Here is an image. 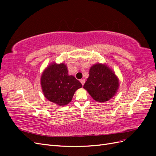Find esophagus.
I'll list each match as a JSON object with an SVG mask.
<instances>
[{"instance_id": "esophagus-1", "label": "esophagus", "mask_w": 156, "mask_h": 156, "mask_svg": "<svg viewBox=\"0 0 156 156\" xmlns=\"http://www.w3.org/2000/svg\"><path fill=\"white\" fill-rule=\"evenodd\" d=\"M81 81L82 85H84V83H85V80H84V79H81V81Z\"/></svg>"}]
</instances>
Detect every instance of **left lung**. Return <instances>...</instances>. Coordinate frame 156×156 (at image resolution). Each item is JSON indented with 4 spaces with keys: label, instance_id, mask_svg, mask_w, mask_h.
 Returning a JSON list of instances; mask_svg holds the SVG:
<instances>
[{
    "label": "left lung",
    "instance_id": "left-lung-1",
    "mask_svg": "<svg viewBox=\"0 0 156 156\" xmlns=\"http://www.w3.org/2000/svg\"><path fill=\"white\" fill-rule=\"evenodd\" d=\"M119 79L106 64H94L89 70V77L83 88L97 102L110 100L117 93Z\"/></svg>",
    "mask_w": 156,
    "mask_h": 156
}]
</instances>
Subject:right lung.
<instances>
[{
  "instance_id": "add662e5",
  "label": "right lung",
  "mask_w": 156,
  "mask_h": 156,
  "mask_svg": "<svg viewBox=\"0 0 156 156\" xmlns=\"http://www.w3.org/2000/svg\"><path fill=\"white\" fill-rule=\"evenodd\" d=\"M40 84L44 96L51 102L65 106L72 101L77 90L82 84L72 75H69L64 63L52 62L41 74Z\"/></svg>"
}]
</instances>
